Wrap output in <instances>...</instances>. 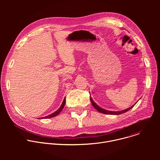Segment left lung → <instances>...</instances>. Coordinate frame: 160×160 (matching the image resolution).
<instances>
[{"label": "left lung", "instance_id": "obj_1", "mask_svg": "<svg viewBox=\"0 0 160 160\" xmlns=\"http://www.w3.org/2000/svg\"><path fill=\"white\" fill-rule=\"evenodd\" d=\"M90 99L91 102H92V106H94V108H95V109H97V111H98L100 112L104 113V114H107V115H120V114L124 113V112L128 111V110H130V109H132V108L135 106V104H133V106H132L131 107H130V108H127V109H123V110H122V111H108V110L104 109H103V108L99 107L98 104H96L94 102V101L92 100V98H91V97L90 98Z\"/></svg>", "mask_w": 160, "mask_h": 160}]
</instances>
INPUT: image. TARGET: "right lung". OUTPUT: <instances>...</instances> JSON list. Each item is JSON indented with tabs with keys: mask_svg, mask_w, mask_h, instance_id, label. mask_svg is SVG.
I'll return each instance as SVG.
<instances>
[{
	"mask_svg": "<svg viewBox=\"0 0 160 160\" xmlns=\"http://www.w3.org/2000/svg\"><path fill=\"white\" fill-rule=\"evenodd\" d=\"M65 102H66V99L64 98V100H63V101H62V103L61 106H60V108H59L57 111H56L55 112H52V114H51V115H48V116H46V117H42V118H43H43H52V117H54L58 115L60 113V112L62 110V109H63V108H64V104H65Z\"/></svg>",
	"mask_w": 160,
	"mask_h": 160,
	"instance_id": "obj_1",
	"label": "right lung"
}]
</instances>
